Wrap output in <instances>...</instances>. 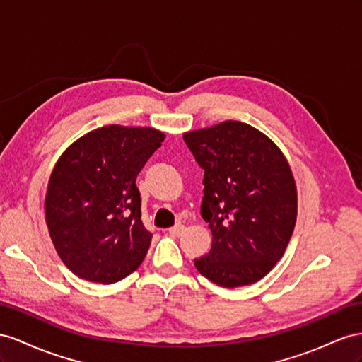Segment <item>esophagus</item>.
<instances>
[{
    "mask_svg": "<svg viewBox=\"0 0 362 362\" xmlns=\"http://www.w3.org/2000/svg\"><path fill=\"white\" fill-rule=\"evenodd\" d=\"M183 230H185V226H183L182 223H177V225H174L173 228H170L168 233H170L173 237H179V235L183 234Z\"/></svg>",
    "mask_w": 362,
    "mask_h": 362,
    "instance_id": "34e87169",
    "label": "esophagus"
}]
</instances>
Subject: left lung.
<instances>
[{
  "label": "left lung",
  "instance_id": "1",
  "mask_svg": "<svg viewBox=\"0 0 362 362\" xmlns=\"http://www.w3.org/2000/svg\"><path fill=\"white\" fill-rule=\"evenodd\" d=\"M205 171L200 214L212 233L197 271L223 287L252 284L283 257L296 221V187L286 157L254 127L226 120L183 134Z\"/></svg>",
  "mask_w": 362,
  "mask_h": 362
}]
</instances>
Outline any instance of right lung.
<instances>
[{
  "mask_svg": "<svg viewBox=\"0 0 362 362\" xmlns=\"http://www.w3.org/2000/svg\"><path fill=\"white\" fill-rule=\"evenodd\" d=\"M163 139L154 128L107 125L78 139L54 165L45 221L79 278L111 284L144 262L153 234L142 223L136 177Z\"/></svg>",
  "mask_w": 362,
  "mask_h": 362,
  "instance_id": "obj_1",
  "label": "right lung"
}]
</instances>
